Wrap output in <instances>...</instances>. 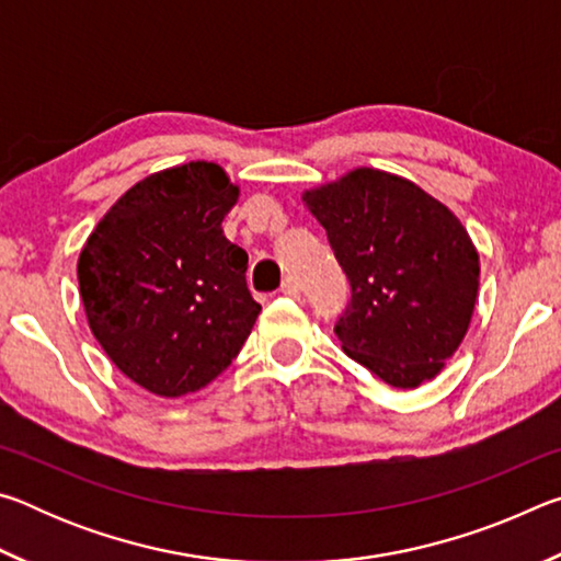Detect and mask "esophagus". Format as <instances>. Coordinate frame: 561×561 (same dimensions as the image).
Listing matches in <instances>:
<instances>
[{
	"instance_id": "34e87169",
	"label": "esophagus",
	"mask_w": 561,
	"mask_h": 561,
	"mask_svg": "<svg viewBox=\"0 0 561 561\" xmlns=\"http://www.w3.org/2000/svg\"><path fill=\"white\" fill-rule=\"evenodd\" d=\"M279 291L284 294V297L297 299V297H299V284L289 277V279H284V284H282V289H279Z\"/></svg>"
}]
</instances>
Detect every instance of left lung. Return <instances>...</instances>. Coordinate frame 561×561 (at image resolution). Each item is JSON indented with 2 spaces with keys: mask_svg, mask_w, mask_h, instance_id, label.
I'll return each instance as SVG.
<instances>
[{
  "mask_svg": "<svg viewBox=\"0 0 561 561\" xmlns=\"http://www.w3.org/2000/svg\"><path fill=\"white\" fill-rule=\"evenodd\" d=\"M301 201L351 282L334 327L346 356L403 391L438 376L478 301L480 257L462 222L411 180L376 168Z\"/></svg>",
  "mask_w": 561,
  "mask_h": 561,
  "instance_id": "left-lung-1",
  "label": "left lung"
}]
</instances>
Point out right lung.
Returning a JSON list of instances; mask_svg holds the SVG:
<instances>
[{"mask_svg":"<svg viewBox=\"0 0 561 561\" xmlns=\"http://www.w3.org/2000/svg\"><path fill=\"white\" fill-rule=\"evenodd\" d=\"M237 197L217 163L165 168L126 190L79 254L93 336L123 376L160 398L215 381L260 317L247 252L222 232Z\"/></svg>","mask_w":561,"mask_h":561,"instance_id":"add662e5","label":"right lung"}]
</instances>
